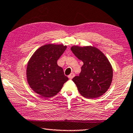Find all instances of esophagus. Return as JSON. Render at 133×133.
<instances>
[{
	"label": "esophagus",
	"mask_w": 133,
	"mask_h": 133,
	"mask_svg": "<svg viewBox=\"0 0 133 133\" xmlns=\"http://www.w3.org/2000/svg\"><path fill=\"white\" fill-rule=\"evenodd\" d=\"M74 77V73H71V74H70L69 76H68V77H69V79H72V78H73Z\"/></svg>",
	"instance_id": "34e87169"
}]
</instances>
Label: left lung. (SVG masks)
Returning <instances> with one entry per match:
<instances>
[{
  "label": "left lung",
  "mask_w": 133,
  "mask_h": 133,
  "mask_svg": "<svg viewBox=\"0 0 133 133\" xmlns=\"http://www.w3.org/2000/svg\"><path fill=\"white\" fill-rule=\"evenodd\" d=\"M71 50L84 63L79 76L72 79L79 92L88 99L102 95L109 88L113 78V69L107 57L101 50L91 46H73Z\"/></svg>",
  "instance_id": "8db88e82"
}]
</instances>
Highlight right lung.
I'll return each instance as SVG.
<instances>
[{
  "label": "right lung",
  "instance_id": "1",
  "mask_svg": "<svg viewBox=\"0 0 133 133\" xmlns=\"http://www.w3.org/2000/svg\"><path fill=\"white\" fill-rule=\"evenodd\" d=\"M66 48L63 45H43L36 50L29 60L26 68L28 84L43 97L56 95L69 79L57 63Z\"/></svg>",
  "mask_w": 133,
  "mask_h": 133
}]
</instances>
